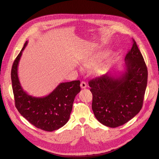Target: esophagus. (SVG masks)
I'll return each mask as SVG.
<instances>
[{"label": "esophagus", "mask_w": 159, "mask_h": 159, "mask_svg": "<svg viewBox=\"0 0 159 159\" xmlns=\"http://www.w3.org/2000/svg\"><path fill=\"white\" fill-rule=\"evenodd\" d=\"M80 87L82 89H85L87 87V84L85 83V82L84 81H82L80 83Z\"/></svg>", "instance_id": "34e87169"}]
</instances>
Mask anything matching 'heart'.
Masks as SVG:
<instances>
[{
	"mask_svg": "<svg viewBox=\"0 0 159 159\" xmlns=\"http://www.w3.org/2000/svg\"><path fill=\"white\" fill-rule=\"evenodd\" d=\"M102 55H96L94 57L85 58L82 60V65L84 66L87 67V68L90 67V66H93L97 61H98L99 60V59L102 58Z\"/></svg>",
	"mask_w": 159,
	"mask_h": 159,
	"instance_id": "1",
	"label": "heart"
}]
</instances>
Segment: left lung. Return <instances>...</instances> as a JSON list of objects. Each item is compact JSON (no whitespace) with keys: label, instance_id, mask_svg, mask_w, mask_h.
Returning <instances> with one entry per match:
<instances>
[{"label":"left lung","instance_id":"left-lung-1","mask_svg":"<svg viewBox=\"0 0 159 159\" xmlns=\"http://www.w3.org/2000/svg\"><path fill=\"white\" fill-rule=\"evenodd\" d=\"M133 43L125 58L123 72H108L89 82L94 116L108 127L125 124L138 114L143 106L148 71L134 39Z\"/></svg>","mask_w":159,"mask_h":159}]
</instances>
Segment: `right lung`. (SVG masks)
I'll return each instance as SVG.
<instances>
[{"label":"right lung","instance_id":"obj_1","mask_svg":"<svg viewBox=\"0 0 159 159\" xmlns=\"http://www.w3.org/2000/svg\"><path fill=\"white\" fill-rule=\"evenodd\" d=\"M28 43L26 41L12 67L11 80L15 105L20 114L35 127L53 131L69 121L74 99L80 91V82H61L44 97L29 95L22 89L17 74L19 62Z\"/></svg>","mask_w":159,"mask_h":159}]
</instances>
